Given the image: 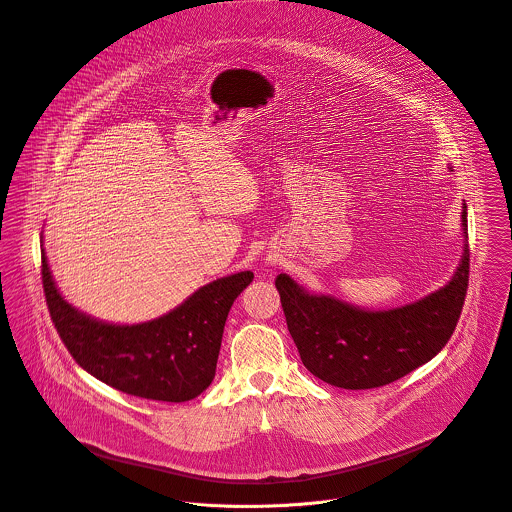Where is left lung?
Returning <instances> with one entry per match:
<instances>
[{"label":"left lung","instance_id":"8db88e82","mask_svg":"<svg viewBox=\"0 0 512 512\" xmlns=\"http://www.w3.org/2000/svg\"><path fill=\"white\" fill-rule=\"evenodd\" d=\"M461 226L463 254L451 280L402 307L363 309L333 295L309 293L280 274L276 288L305 368L331 386L366 390L432 361L455 331L469 284L465 203Z\"/></svg>","mask_w":512,"mask_h":512}]
</instances>
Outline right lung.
Returning a JSON list of instances; mask_svg holds the SVG:
<instances>
[{"mask_svg":"<svg viewBox=\"0 0 512 512\" xmlns=\"http://www.w3.org/2000/svg\"><path fill=\"white\" fill-rule=\"evenodd\" d=\"M41 264L51 319L74 361L116 390L159 402H187L209 388L228 311L254 278L252 272L230 274L161 317L118 325L78 311L61 295L45 250Z\"/></svg>","mask_w":512,"mask_h":512,"instance_id":"right-lung-1","label":"right lung"}]
</instances>
